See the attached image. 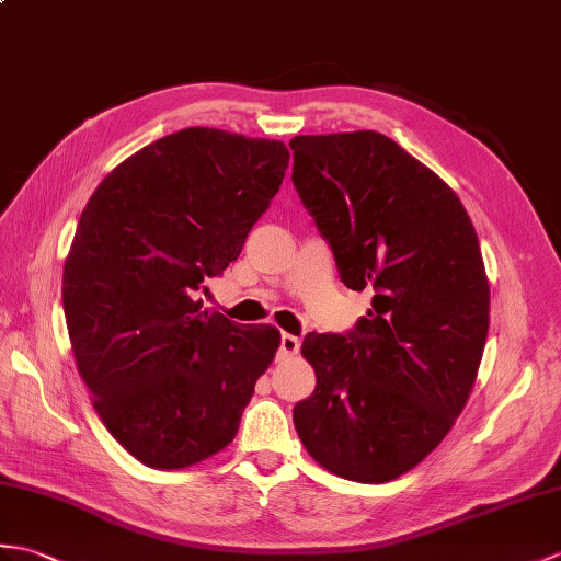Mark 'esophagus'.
<instances>
[{
	"instance_id": "esophagus-1",
	"label": "esophagus",
	"mask_w": 561,
	"mask_h": 561,
	"mask_svg": "<svg viewBox=\"0 0 561 561\" xmlns=\"http://www.w3.org/2000/svg\"><path fill=\"white\" fill-rule=\"evenodd\" d=\"M298 348H301V340H298V336H294V334H282V344H279V354L282 356H296L298 354Z\"/></svg>"
}]
</instances>
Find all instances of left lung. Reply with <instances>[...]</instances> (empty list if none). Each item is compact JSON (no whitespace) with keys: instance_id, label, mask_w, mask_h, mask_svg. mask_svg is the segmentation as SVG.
<instances>
[{"instance_id":"left-lung-1","label":"left lung","mask_w":561,"mask_h":561,"mask_svg":"<svg viewBox=\"0 0 561 561\" xmlns=\"http://www.w3.org/2000/svg\"><path fill=\"white\" fill-rule=\"evenodd\" d=\"M294 186L342 282L370 289L356 330L310 332L316 389L294 407L306 451L330 473L389 483L461 415L490 328V284L459 195L377 131L296 136Z\"/></svg>"}]
</instances>
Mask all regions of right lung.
<instances>
[{
    "instance_id": "add662e5",
    "label": "right lung",
    "mask_w": 561,
    "mask_h": 561,
    "mask_svg": "<svg viewBox=\"0 0 561 561\" xmlns=\"http://www.w3.org/2000/svg\"><path fill=\"white\" fill-rule=\"evenodd\" d=\"M286 167L282 140L193 126L134 152L90 195L64 263V316L100 421L140 463L215 457L275 360L277 328L243 330L198 289L239 257Z\"/></svg>"
}]
</instances>
